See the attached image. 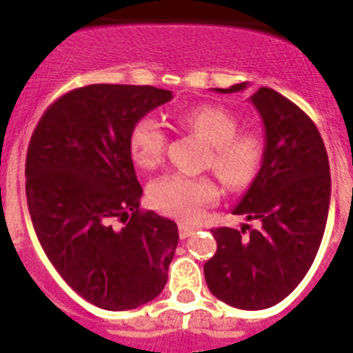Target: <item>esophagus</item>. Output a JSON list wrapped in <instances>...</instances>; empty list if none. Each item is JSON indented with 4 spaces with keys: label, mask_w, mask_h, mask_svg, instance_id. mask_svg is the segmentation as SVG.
<instances>
[{
    "label": "esophagus",
    "mask_w": 353,
    "mask_h": 353,
    "mask_svg": "<svg viewBox=\"0 0 353 353\" xmlns=\"http://www.w3.org/2000/svg\"><path fill=\"white\" fill-rule=\"evenodd\" d=\"M198 228L192 226V224H187V223H179V235L180 239H187V236H191L192 233L196 232Z\"/></svg>",
    "instance_id": "esophagus-1"
}]
</instances>
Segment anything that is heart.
<instances>
[{
    "label": "heart",
    "instance_id": "b5f03b06",
    "mask_svg": "<svg viewBox=\"0 0 353 353\" xmlns=\"http://www.w3.org/2000/svg\"><path fill=\"white\" fill-rule=\"evenodd\" d=\"M180 129L207 143L203 166L210 168L230 191L254 183L267 155V143L258 130H240V120L230 109L201 104L174 114ZM129 154L139 170H154L164 157L168 134L155 117H141L129 132ZM219 198V187L210 176L164 174L148 187V201L157 212L182 221L196 219Z\"/></svg>",
    "mask_w": 353,
    "mask_h": 353
}]
</instances>
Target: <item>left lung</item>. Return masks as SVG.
I'll return each mask as SVG.
<instances>
[{"label": "left lung", "mask_w": 353, "mask_h": 353, "mask_svg": "<svg viewBox=\"0 0 353 353\" xmlns=\"http://www.w3.org/2000/svg\"><path fill=\"white\" fill-rule=\"evenodd\" d=\"M244 88L240 83L217 92ZM251 101L263 120L267 155L233 214L260 226L214 228L217 251L203 270L219 301L265 310L288 297L313 265L329 215L330 173L322 136L299 105L272 88H260Z\"/></svg>", "instance_id": "left-lung-1"}]
</instances>
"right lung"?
I'll list each match as a JSON object with an SVG mask.
<instances>
[{
    "mask_svg": "<svg viewBox=\"0 0 353 353\" xmlns=\"http://www.w3.org/2000/svg\"><path fill=\"white\" fill-rule=\"evenodd\" d=\"M170 90L90 84L52 102L26 155V196L43 252L97 307L127 311L168 281L179 228L141 210L129 154L134 121L171 101Z\"/></svg>",
    "mask_w": 353,
    "mask_h": 353,
    "instance_id": "add662e5",
    "label": "right lung"
}]
</instances>
